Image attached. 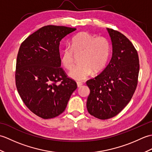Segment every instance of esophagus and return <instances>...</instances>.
Listing matches in <instances>:
<instances>
[{
    "label": "esophagus",
    "instance_id": "obj_1",
    "mask_svg": "<svg viewBox=\"0 0 152 152\" xmlns=\"http://www.w3.org/2000/svg\"><path fill=\"white\" fill-rule=\"evenodd\" d=\"M82 85H83V83L80 82H77V86H78V88H80Z\"/></svg>",
    "mask_w": 152,
    "mask_h": 152
}]
</instances>
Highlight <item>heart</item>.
<instances>
[{
	"instance_id": "obj_1",
	"label": "heart",
	"mask_w": 152,
	"mask_h": 152,
	"mask_svg": "<svg viewBox=\"0 0 152 152\" xmlns=\"http://www.w3.org/2000/svg\"><path fill=\"white\" fill-rule=\"evenodd\" d=\"M110 44L107 38L96 37L86 31L78 33L72 37L69 47L61 51V63L67 70L74 64V54L78 56L79 64L69 73L74 80L82 81L93 72H98L104 68L110 55Z\"/></svg>"
}]
</instances>
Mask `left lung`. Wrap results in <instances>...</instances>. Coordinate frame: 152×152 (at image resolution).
<instances>
[{"mask_svg": "<svg viewBox=\"0 0 152 152\" xmlns=\"http://www.w3.org/2000/svg\"><path fill=\"white\" fill-rule=\"evenodd\" d=\"M107 31L112 44V59L101 74L86 82L90 89L87 109L100 119L114 117L129 102L140 68L137 51L131 42L117 31Z\"/></svg>", "mask_w": 152, "mask_h": 152, "instance_id": "obj_1", "label": "left lung"}]
</instances>
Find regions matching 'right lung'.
I'll return each instance as SVG.
<instances>
[{
  "label": "right lung",
  "mask_w": 152,
  "mask_h": 152,
  "mask_svg": "<svg viewBox=\"0 0 152 152\" xmlns=\"http://www.w3.org/2000/svg\"><path fill=\"white\" fill-rule=\"evenodd\" d=\"M47 25L21 43L16 61L15 84L22 101L43 119L57 117L64 111L76 82L61 67L60 41L76 31Z\"/></svg>",
  "instance_id": "obj_1"
}]
</instances>
